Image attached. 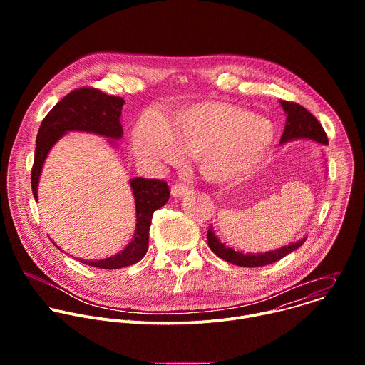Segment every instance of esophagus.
Returning <instances> with one entry per match:
<instances>
[{"instance_id": "34e87169", "label": "esophagus", "mask_w": 365, "mask_h": 365, "mask_svg": "<svg viewBox=\"0 0 365 365\" xmlns=\"http://www.w3.org/2000/svg\"><path fill=\"white\" fill-rule=\"evenodd\" d=\"M187 190H189V186L185 185V183H175V185L172 186V189H170L172 196H175V197L183 196L185 193H187Z\"/></svg>"}]
</instances>
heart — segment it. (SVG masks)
I'll list each match as a JSON object with an SVG mask.
<instances>
[{
	"label": "heart",
	"mask_w": 365,
	"mask_h": 365,
	"mask_svg": "<svg viewBox=\"0 0 365 365\" xmlns=\"http://www.w3.org/2000/svg\"><path fill=\"white\" fill-rule=\"evenodd\" d=\"M134 150L154 162L180 163L199 153L202 173L218 183L244 179L264 163L274 143V125L264 117L225 102H199L168 123L145 113L134 130Z\"/></svg>",
	"instance_id": "1"
}]
</instances>
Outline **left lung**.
I'll return each mask as SVG.
<instances>
[{
    "label": "left lung",
    "mask_w": 365,
    "mask_h": 365,
    "mask_svg": "<svg viewBox=\"0 0 365 365\" xmlns=\"http://www.w3.org/2000/svg\"><path fill=\"white\" fill-rule=\"evenodd\" d=\"M284 113L287 114L286 118V127L283 131V135L280 138V143H286L296 138H309L318 141L321 144H328V137L319 121L312 115L306 108L296 102L290 101H280ZM207 245L210 248L222 259L228 263H232L240 267H262L272 263L279 262L283 257L290 254L292 251L297 250L304 240H300L297 242H292L287 247H282L279 250H273L264 254H242L240 251H234L230 247H225V244L220 242V240L215 237L212 228L210 227L206 234Z\"/></svg>",
    "instance_id": "obj_1"
}]
</instances>
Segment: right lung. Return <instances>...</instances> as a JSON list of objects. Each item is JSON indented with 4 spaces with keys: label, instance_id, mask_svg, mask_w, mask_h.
<instances>
[{
    "label": "right lung",
    "instance_id": "right-lung-1",
    "mask_svg": "<svg viewBox=\"0 0 365 365\" xmlns=\"http://www.w3.org/2000/svg\"><path fill=\"white\" fill-rule=\"evenodd\" d=\"M124 99L103 93L96 88H78L63 96L44 117L36 138L34 163L31 169V190L37 199V185L41 166L50 148L68 131H88L111 138L123 137L120 115ZM134 199L137 224L133 241L117 255L83 264L114 270L138 263L148 250V230L155 210L169 200L170 192L165 180L135 178L130 182Z\"/></svg>",
    "mask_w": 365,
    "mask_h": 365
}]
</instances>
